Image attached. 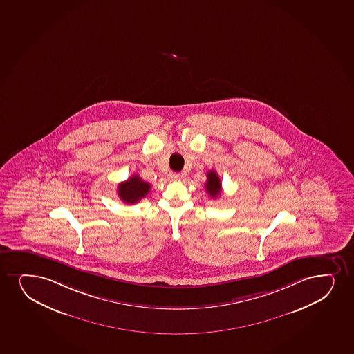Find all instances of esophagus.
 Returning <instances> with one entry per match:
<instances>
[{
	"label": "esophagus",
	"instance_id": "esophagus-1",
	"mask_svg": "<svg viewBox=\"0 0 354 354\" xmlns=\"http://www.w3.org/2000/svg\"><path fill=\"white\" fill-rule=\"evenodd\" d=\"M168 178L171 180H178L181 178V175H180L179 173H173V171H171V173L168 174Z\"/></svg>",
	"mask_w": 354,
	"mask_h": 354
}]
</instances>
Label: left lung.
Listing matches in <instances>:
<instances>
[{
  "instance_id": "obj_1",
  "label": "left lung",
  "mask_w": 354,
  "mask_h": 354,
  "mask_svg": "<svg viewBox=\"0 0 354 354\" xmlns=\"http://www.w3.org/2000/svg\"><path fill=\"white\" fill-rule=\"evenodd\" d=\"M205 188L209 196L218 198L221 193V183L216 171H209L207 173V181L205 183Z\"/></svg>"
}]
</instances>
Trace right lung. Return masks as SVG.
Returning a JSON list of instances; mask_svg holds the SVG:
<instances>
[{
  "label": "right lung",
  "mask_w": 354,
  "mask_h": 354,
  "mask_svg": "<svg viewBox=\"0 0 354 354\" xmlns=\"http://www.w3.org/2000/svg\"><path fill=\"white\" fill-rule=\"evenodd\" d=\"M149 191V183L143 181L138 175H133L127 181L118 185L117 193L123 203L133 205L145 198Z\"/></svg>",
  "instance_id": "add662e5"
}]
</instances>
